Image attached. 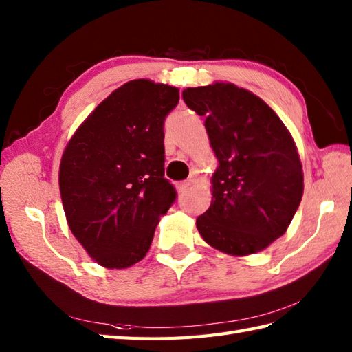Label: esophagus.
<instances>
[{
	"label": "esophagus",
	"instance_id": "obj_1",
	"mask_svg": "<svg viewBox=\"0 0 352 352\" xmlns=\"http://www.w3.org/2000/svg\"><path fill=\"white\" fill-rule=\"evenodd\" d=\"M189 189H190V182H182L178 184V190H180V193H186Z\"/></svg>",
	"mask_w": 352,
	"mask_h": 352
}]
</instances>
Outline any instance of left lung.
<instances>
[{
  "label": "left lung",
  "mask_w": 352,
  "mask_h": 352,
  "mask_svg": "<svg viewBox=\"0 0 352 352\" xmlns=\"http://www.w3.org/2000/svg\"><path fill=\"white\" fill-rule=\"evenodd\" d=\"M183 100L206 118L219 166L213 201L197 227L231 256L258 252L286 233L300 207L302 164L290 133L258 96L231 83L188 87Z\"/></svg>",
  "instance_id": "1"
}]
</instances>
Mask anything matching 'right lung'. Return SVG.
<instances>
[{
  "mask_svg": "<svg viewBox=\"0 0 352 352\" xmlns=\"http://www.w3.org/2000/svg\"><path fill=\"white\" fill-rule=\"evenodd\" d=\"M178 89L133 80L96 107L66 146L58 184L72 234L96 263L122 269L151 246L175 203L164 178V119Z\"/></svg>",
  "mask_w": 352,
  "mask_h": 352,
  "instance_id": "1",
  "label": "right lung"
}]
</instances>
